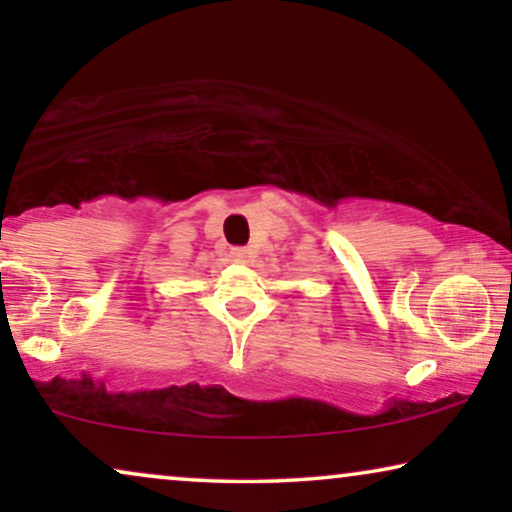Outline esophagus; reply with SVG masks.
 Here are the masks:
<instances>
[{"instance_id":"esophagus-1","label":"esophagus","mask_w":512,"mask_h":512,"mask_svg":"<svg viewBox=\"0 0 512 512\" xmlns=\"http://www.w3.org/2000/svg\"><path fill=\"white\" fill-rule=\"evenodd\" d=\"M230 256H233L235 263H247L249 261V251L244 247H235L230 249Z\"/></svg>"}]
</instances>
